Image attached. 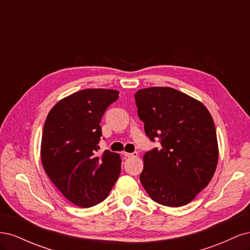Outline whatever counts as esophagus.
<instances>
[{
  "label": "esophagus",
  "mask_w": 250,
  "mask_h": 250,
  "mask_svg": "<svg viewBox=\"0 0 250 250\" xmlns=\"http://www.w3.org/2000/svg\"><path fill=\"white\" fill-rule=\"evenodd\" d=\"M123 155L126 157H137L139 155L138 152H132V153H127V152H123Z\"/></svg>",
  "instance_id": "1"
}]
</instances>
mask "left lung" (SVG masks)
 <instances>
[{
    "label": "left lung",
    "mask_w": 250,
    "mask_h": 250,
    "mask_svg": "<svg viewBox=\"0 0 250 250\" xmlns=\"http://www.w3.org/2000/svg\"><path fill=\"white\" fill-rule=\"evenodd\" d=\"M134 99L146 135L161 144L144 155L141 183L155 202L186 206L208 185L217 167L213 118L201 102L171 87L140 89Z\"/></svg>",
    "instance_id": "8db88e82"
}]
</instances>
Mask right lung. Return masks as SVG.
<instances>
[{
  "label": "right lung",
  "instance_id": "add662e5",
  "mask_svg": "<svg viewBox=\"0 0 250 250\" xmlns=\"http://www.w3.org/2000/svg\"><path fill=\"white\" fill-rule=\"evenodd\" d=\"M118 98L115 89H83L59 101L44 122L42 167L64 197L80 208L102 202L120 175L118 153L105 150L97 155L101 119Z\"/></svg>",
  "mask_w": 250,
  "mask_h": 250
}]
</instances>
